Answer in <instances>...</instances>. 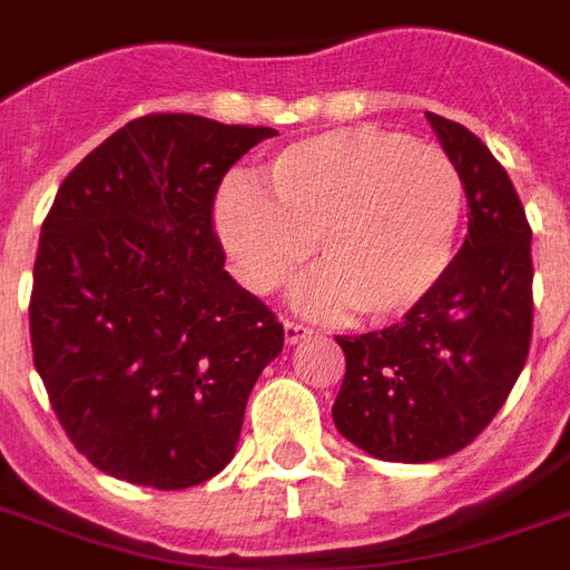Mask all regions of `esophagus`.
Returning <instances> with one entry per match:
<instances>
[{"instance_id": "1", "label": "esophagus", "mask_w": 570, "mask_h": 570, "mask_svg": "<svg viewBox=\"0 0 570 570\" xmlns=\"http://www.w3.org/2000/svg\"><path fill=\"white\" fill-rule=\"evenodd\" d=\"M313 334V328H307V325H302V322H293V320H284V340L286 346H295V343H302V340H307Z\"/></svg>"}]
</instances>
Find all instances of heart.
Wrapping results in <instances>:
<instances>
[{"instance_id": "1", "label": "heart", "mask_w": 570, "mask_h": 570, "mask_svg": "<svg viewBox=\"0 0 570 570\" xmlns=\"http://www.w3.org/2000/svg\"><path fill=\"white\" fill-rule=\"evenodd\" d=\"M263 189L227 183L215 230L250 293H277L313 254L295 304L316 316L355 307L396 320L441 281L455 248L464 183L443 150L373 127L331 129L272 156Z\"/></svg>"}]
</instances>
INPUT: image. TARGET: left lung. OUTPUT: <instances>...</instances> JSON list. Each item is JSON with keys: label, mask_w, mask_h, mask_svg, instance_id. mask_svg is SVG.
<instances>
[{"label": "left lung", "mask_w": 570, "mask_h": 570, "mask_svg": "<svg viewBox=\"0 0 570 570\" xmlns=\"http://www.w3.org/2000/svg\"><path fill=\"white\" fill-rule=\"evenodd\" d=\"M468 195V236L399 325L337 337V432L381 461L446 459L503 407L532 337V230L505 168L470 129L425 111Z\"/></svg>", "instance_id": "left-lung-1"}]
</instances>
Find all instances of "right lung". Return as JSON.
<instances>
[{"label":"right lung","mask_w":570,"mask_h":570,"mask_svg":"<svg viewBox=\"0 0 570 570\" xmlns=\"http://www.w3.org/2000/svg\"><path fill=\"white\" fill-rule=\"evenodd\" d=\"M268 127L147 115L61 183L40 227L35 370L73 446L132 485L180 491L236 452L284 325L224 272L218 183Z\"/></svg>","instance_id":"1"}]
</instances>
